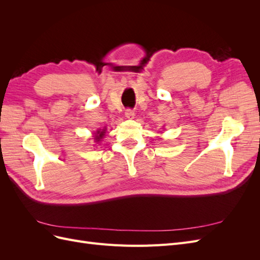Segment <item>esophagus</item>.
Wrapping results in <instances>:
<instances>
[{"label": "esophagus", "instance_id": "esophagus-1", "mask_svg": "<svg viewBox=\"0 0 260 260\" xmlns=\"http://www.w3.org/2000/svg\"><path fill=\"white\" fill-rule=\"evenodd\" d=\"M124 115L127 118H129V119H132L133 117H135V112L132 111V109H127V111L124 112Z\"/></svg>", "mask_w": 260, "mask_h": 260}]
</instances>
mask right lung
I'll return each instance as SVG.
<instances>
[{"label":"right lung","mask_w":260,"mask_h":260,"mask_svg":"<svg viewBox=\"0 0 260 260\" xmlns=\"http://www.w3.org/2000/svg\"><path fill=\"white\" fill-rule=\"evenodd\" d=\"M104 135H105V130H103V131H98L96 136H95V140L98 141V142H99V141H100L102 138L104 137Z\"/></svg>","instance_id":"obj_1"}]
</instances>
